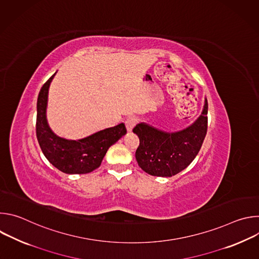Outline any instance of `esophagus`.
<instances>
[{"label":"esophagus","mask_w":259,"mask_h":259,"mask_svg":"<svg viewBox=\"0 0 259 259\" xmlns=\"http://www.w3.org/2000/svg\"><path fill=\"white\" fill-rule=\"evenodd\" d=\"M137 118H135V117H129V118H127L126 119V121H125V124H126V128H127V130L129 131V132H131L132 131V129L134 128V126L137 124Z\"/></svg>","instance_id":"34e87169"}]
</instances>
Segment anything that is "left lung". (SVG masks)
I'll use <instances>...</instances> for the list:
<instances>
[{"mask_svg": "<svg viewBox=\"0 0 259 259\" xmlns=\"http://www.w3.org/2000/svg\"><path fill=\"white\" fill-rule=\"evenodd\" d=\"M208 102L198 120L187 129L168 133L144 123L133 132L139 138L135 153L138 166L153 176L170 177L186 169L196 158L207 134Z\"/></svg>", "mask_w": 259, "mask_h": 259, "instance_id": "8db88e82", "label": "left lung"}]
</instances>
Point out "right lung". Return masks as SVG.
I'll return each mask as SVG.
<instances>
[{"mask_svg": "<svg viewBox=\"0 0 259 259\" xmlns=\"http://www.w3.org/2000/svg\"><path fill=\"white\" fill-rule=\"evenodd\" d=\"M54 75L43 85L36 102L35 133L44 156L58 170L66 174H86L98 168L108 147L116 143L127 129L123 123L80 140L56 136L48 126L46 107L48 90Z\"/></svg>", "mask_w": 259, "mask_h": 259, "instance_id": "right-lung-1", "label": "right lung"}]
</instances>
